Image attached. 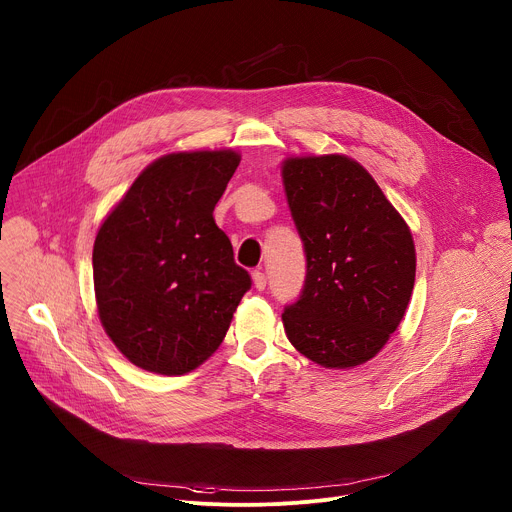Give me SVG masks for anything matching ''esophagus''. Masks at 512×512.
Masks as SVG:
<instances>
[{"label":"esophagus","instance_id":"34e87169","mask_svg":"<svg viewBox=\"0 0 512 512\" xmlns=\"http://www.w3.org/2000/svg\"><path fill=\"white\" fill-rule=\"evenodd\" d=\"M253 285L259 289V291H263L265 289V285H267V277H265V273L263 271H253Z\"/></svg>","mask_w":512,"mask_h":512}]
</instances>
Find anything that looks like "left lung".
<instances>
[{
    "instance_id": "obj_1",
    "label": "left lung",
    "mask_w": 512,
    "mask_h": 512,
    "mask_svg": "<svg viewBox=\"0 0 512 512\" xmlns=\"http://www.w3.org/2000/svg\"><path fill=\"white\" fill-rule=\"evenodd\" d=\"M287 204L304 241V289L281 320L289 342L326 369L371 360L401 324L415 283L407 223L358 162L287 158Z\"/></svg>"
}]
</instances>
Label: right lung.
Returning a JSON list of instances; mask_svg holds the SVG:
<instances>
[{
	"mask_svg": "<svg viewBox=\"0 0 512 512\" xmlns=\"http://www.w3.org/2000/svg\"><path fill=\"white\" fill-rule=\"evenodd\" d=\"M239 162L233 150L168 154L135 178L97 233L99 318L143 371L172 377L200 367L251 287L212 216Z\"/></svg>",
	"mask_w": 512,
	"mask_h": 512,
	"instance_id": "add662e5",
	"label": "right lung"
}]
</instances>
